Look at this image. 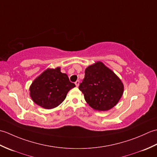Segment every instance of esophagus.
Masks as SVG:
<instances>
[{
	"instance_id": "esophagus-1",
	"label": "esophagus",
	"mask_w": 157,
	"mask_h": 157,
	"mask_svg": "<svg viewBox=\"0 0 157 157\" xmlns=\"http://www.w3.org/2000/svg\"><path fill=\"white\" fill-rule=\"evenodd\" d=\"M75 86H77V87H78L79 85V80H77V81L75 82Z\"/></svg>"
}]
</instances>
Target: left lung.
Instances as JSON below:
<instances>
[{
	"mask_svg": "<svg viewBox=\"0 0 157 157\" xmlns=\"http://www.w3.org/2000/svg\"><path fill=\"white\" fill-rule=\"evenodd\" d=\"M79 89L92 109L108 111L115 106L123 92L121 81L101 62L89 66Z\"/></svg>",
	"mask_w": 157,
	"mask_h": 157,
	"instance_id": "8db88e82",
	"label": "left lung"
}]
</instances>
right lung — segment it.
Masks as SVG:
<instances>
[{"label":"right lung","mask_w":157,"mask_h":157,"mask_svg":"<svg viewBox=\"0 0 157 157\" xmlns=\"http://www.w3.org/2000/svg\"><path fill=\"white\" fill-rule=\"evenodd\" d=\"M75 85L69 81L60 68L48 69L38 77L32 83L29 91L36 104L51 109L59 105L66 98L67 94Z\"/></svg>","instance_id":"1"}]
</instances>
